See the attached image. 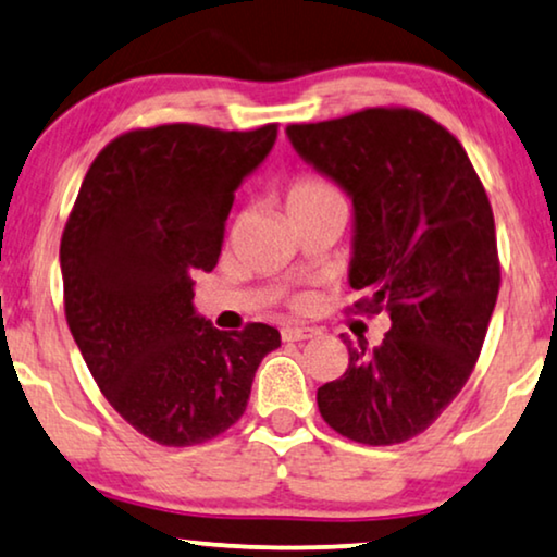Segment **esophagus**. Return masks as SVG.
I'll return each mask as SVG.
<instances>
[{
	"label": "esophagus",
	"mask_w": 557,
	"mask_h": 557,
	"mask_svg": "<svg viewBox=\"0 0 557 557\" xmlns=\"http://www.w3.org/2000/svg\"><path fill=\"white\" fill-rule=\"evenodd\" d=\"M315 329L311 326H285L283 329V342H306L313 339Z\"/></svg>",
	"instance_id": "34e87169"
}]
</instances>
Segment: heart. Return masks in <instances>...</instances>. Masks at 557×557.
<instances>
[{"label": "heart", "instance_id": "obj_1", "mask_svg": "<svg viewBox=\"0 0 557 557\" xmlns=\"http://www.w3.org/2000/svg\"><path fill=\"white\" fill-rule=\"evenodd\" d=\"M342 197L336 193L329 182L321 177H313V174H300L295 177L285 189V210L287 213H295V210L306 208H319L326 206V202H339Z\"/></svg>", "mask_w": 557, "mask_h": 557}]
</instances>
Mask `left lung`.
<instances>
[{
    "instance_id": "8db88e82",
    "label": "left lung",
    "mask_w": 557,
    "mask_h": 557,
    "mask_svg": "<svg viewBox=\"0 0 557 557\" xmlns=\"http://www.w3.org/2000/svg\"><path fill=\"white\" fill-rule=\"evenodd\" d=\"M293 149L351 197L349 285L360 313L385 311L380 347L315 393L331 429L398 445L434 424L468 383L498 298L494 210L453 133L408 108L287 125Z\"/></svg>"
}]
</instances>
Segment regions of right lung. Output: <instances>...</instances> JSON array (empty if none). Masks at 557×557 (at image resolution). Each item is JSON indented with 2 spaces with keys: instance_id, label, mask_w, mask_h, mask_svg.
Returning <instances> with one entry per match:
<instances>
[{
  "instance_id": "obj_1",
  "label": "right lung",
  "mask_w": 557,
  "mask_h": 557,
  "mask_svg": "<svg viewBox=\"0 0 557 557\" xmlns=\"http://www.w3.org/2000/svg\"><path fill=\"white\" fill-rule=\"evenodd\" d=\"M277 125L128 131L91 161L61 236L63 308L104 398L166 447L202 445L246 411L280 331H218L195 311L193 274L218 264L244 177Z\"/></svg>"
}]
</instances>
